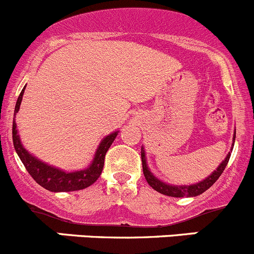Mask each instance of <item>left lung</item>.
<instances>
[{
    "mask_svg": "<svg viewBox=\"0 0 254 254\" xmlns=\"http://www.w3.org/2000/svg\"><path fill=\"white\" fill-rule=\"evenodd\" d=\"M235 138H236V133H235V137H233V140H235ZM231 152H232V150H231ZM140 154H142L143 174H144V178H145V180H147L148 184H149L153 189L157 190L158 192H160V194L168 195V196H173V197L197 196V195H200V194H202L204 191H206L209 188L212 187L213 183H215L216 180L221 177V174H222L223 170H225L226 165H227L228 160H230V157H231V153H228L227 157H226V159L220 164V167H218L217 169H216L209 178H206V179L202 180V182L197 183V184H194V185H189V187H173V185L165 184V183L160 182V180H158L157 178L153 177V174L149 172V169H148L147 163H145V154H144V150H143V148H142V152H140Z\"/></svg>",
    "mask_w": 254,
    "mask_h": 254,
    "instance_id": "left-lung-1",
    "label": "left lung"
}]
</instances>
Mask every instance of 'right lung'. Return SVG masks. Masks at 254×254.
Masks as SVG:
<instances>
[{
    "mask_svg": "<svg viewBox=\"0 0 254 254\" xmlns=\"http://www.w3.org/2000/svg\"><path fill=\"white\" fill-rule=\"evenodd\" d=\"M24 89L19 94L18 99L16 102V109H14V116L18 112L19 106H21L22 96L24 94ZM16 122L13 121V127H12V138H13V145L16 149L17 154L21 158L22 163L26 167L27 172L31 174V177L38 183L41 187L44 189L49 190V191L59 192V191H75V190H81L85 188L90 187L94 184L101 175L102 169H104V163H105V155H106L107 150L111 147L112 142L116 138L117 133L114 132L110 135L104 138L101 143H100L99 148L96 150L92 164L90 165L87 169L80 170V172L74 173H65L63 170L53 168L50 165L44 164L41 160L36 159L33 155L29 154L23 145L21 144L19 140V135L16 129Z\"/></svg>",
    "mask_w": 254,
    "mask_h": 254,
    "instance_id": "add662e5",
    "label": "right lung"
}]
</instances>
